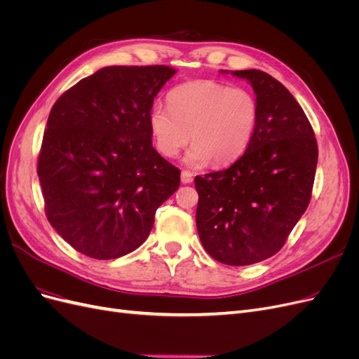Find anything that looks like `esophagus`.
Here are the masks:
<instances>
[{
    "label": "esophagus",
    "mask_w": 359,
    "mask_h": 359,
    "mask_svg": "<svg viewBox=\"0 0 359 359\" xmlns=\"http://www.w3.org/2000/svg\"><path fill=\"white\" fill-rule=\"evenodd\" d=\"M191 181H193L191 172H189V170H182V172H181V182H182V184H190Z\"/></svg>",
    "instance_id": "34e87169"
}]
</instances>
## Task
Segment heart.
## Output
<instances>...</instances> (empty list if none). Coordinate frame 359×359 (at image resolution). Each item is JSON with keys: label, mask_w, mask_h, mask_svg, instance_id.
Returning a JSON list of instances; mask_svg holds the SVG:
<instances>
[{"label": "heart", "mask_w": 359, "mask_h": 359, "mask_svg": "<svg viewBox=\"0 0 359 359\" xmlns=\"http://www.w3.org/2000/svg\"><path fill=\"white\" fill-rule=\"evenodd\" d=\"M257 119L259 103L252 91L215 81H191L168 94V109L154 106L148 121L160 154L177 157L190 137L189 165L211 160L222 166L245 153Z\"/></svg>", "instance_id": "obj_1"}]
</instances>
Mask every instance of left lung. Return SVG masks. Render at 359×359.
<instances>
[{"label": "left lung", "instance_id": "obj_1", "mask_svg": "<svg viewBox=\"0 0 359 359\" xmlns=\"http://www.w3.org/2000/svg\"><path fill=\"white\" fill-rule=\"evenodd\" d=\"M232 74L253 86L257 127L231 168L194 178L196 226L211 257L245 266L274 256L306 212L318 142L309 118L283 83L255 69Z\"/></svg>", "mask_w": 359, "mask_h": 359}]
</instances>
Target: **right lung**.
<instances>
[{
  "instance_id": "1",
  "label": "right lung",
  "mask_w": 359,
  "mask_h": 359,
  "mask_svg": "<svg viewBox=\"0 0 359 359\" xmlns=\"http://www.w3.org/2000/svg\"><path fill=\"white\" fill-rule=\"evenodd\" d=\"M169 66H111L52 106L37 161L45 212L64 241L93 259L142 245L181 170L153 148L149 112Z\"/></svg>"
}]
</instances>
